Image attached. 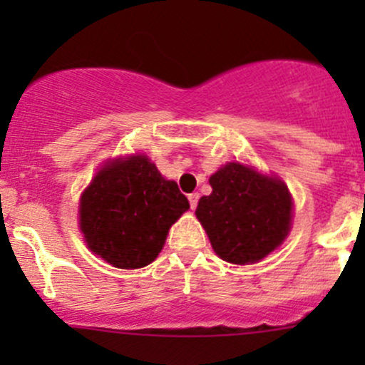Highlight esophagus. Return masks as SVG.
<instances>
[{
	"label": "esophagus",
	"instance_id": "34e87169",
	"mask_svg": "<svg viewBox=\"0 0 365 365\" xmlns=\"http://www.w3.org/2000/svg\"><path fill=\"white\" fill-rule=\"evenodd\" d=\"M197 201H200V194L197 192H192V194H189V203H190V208H196L197 206Z\"/></svg>",
	"mask_w": 365,
	"mask_h": 365
}]
</instances>
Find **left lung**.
Here are the masks:
<instances>
[{
	"instance_id": "8db88e82",
	"label": "left lung",
	"mask_w": 365,
	"mask_h": 365,
	"mask_svg": "<svg viewBox=\"0 0 365 365\" xmlns=\"http://www.w3.org/2000/svg\"><path fill=\"white\" fill-rule=\"evenodd\" d=\"M210 185L212 194L201 197L196 217L224 261L257 263L288 237L293 201L282 180L227 162L210 176Z\"/></svg>"
}]
</instances>
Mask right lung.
<instances>
[{"mask_svg":"<svg viewBox=\"0 0 365 365\" xmlns=\"http://www.w3.org/2000/svg\"><path fill=\"white\" fill-rule=\"evenodd\" d=\"M189 210L173 180L146 155L106 162L79 201L88 249L116 268H143L164 247L169 227Z\"/></svg>","mask_w":365,"mask_h":365,"instance_id":"1","label":"right lung"}]
</instances>
